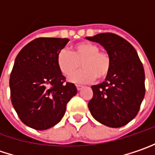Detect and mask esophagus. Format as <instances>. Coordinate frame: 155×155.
Wrapping results in <instances>:
<instances>
[{
	"mask_svg": "<svg viewBox=\"0 0 155 155\" xmlns=\"http://www.w3.org/2000/svg\"><path fill=\"white\" fill-rule=\"evenodd\" d=\"M76 87H77L78 90H81L83 87V86H81V85H76Z\"/></svg>",
	"mask_w": 155,
	"mask_h": 155,
	"instance_id": "esophagus-1",
	"label": "esophagus"
}]
</instances>
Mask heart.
Wrapping results in <instances>:
<instances>
[{
    "mask_svg": "<svg viewBox=\"0 0 155 155\" xmlns=\"http://www.w3.org/2000/svg\"><path fill=\"white\" fill-rule=\"evenodd\" d=\"M98 45L90 42H81L72 47L71 52L59 51L57 54V65L59 71L68 77L76 71L81 64L84 68L70 78L74 83H87L96 77L103 80L107 77L111 67L110 55L100 51Z\"/></svg>",
    "mask_w": 155,
    "mask_h": 155,
    "instance_id": "1",
    "label": "heart"
}]
</instances>
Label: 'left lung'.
I'll list each match as a JSON object with an SVG mask.
<instances>
[{
  "mask_svg": "<svg viewBox=\"0 0 155 155\" xmlns=\"http://www.w3.org/2000/svg\"><path fill=\"white\" fill-rule=\"evenodd\" d=\"M86 38L104 46L111 60L104 81L91 87L90 113L106 126H124L137 116L145 96L143 65L134 47L116 34L100 33Z\"/></svg>",
  "mask_w": 155,
  "mask_h": 155,
  "instance_id": "8db88e82",
  "label": "left lung"
}]
</instances>
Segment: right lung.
<instances>
[{
    "instance_id": "right-lung-1",
    "label": "right lung",
    "mask_w": 155,
    "mask_h": 155,
    "mask_svg": "<svg viewBox=\"0 0 155 155\" xmlns=\"http://www.w3.org/2000/svg\"><path fill=\"white\" fill-rule=\"evenodd\" d=\"M68 38H38L27 44L15 60L9 87L13 107L24 124L46 130L59 123L69 100L76 95L74 83L57 65V54Z\"/></svg>"
}]
</instances>
